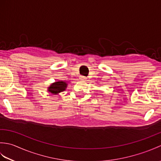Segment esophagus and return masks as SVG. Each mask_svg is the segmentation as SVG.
Masks as SVG:
<instances>
[{
    "label": "esophagus",
    "mask_w": 161,
    "mask_h": 161,
    "mask_svg": "<svg viewBox=\"0 0 161 161\" xmlns=\"http://www.w3.org/2000/svg\"><path fill=\"white\" fill-rule=\"evenodd\" d=\"M80 80H86V77H85V76H83V75H80Z\"/></svg>",
    "instance_id": "esophagus-1"
}]
</instances>
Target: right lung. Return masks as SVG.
I'll return each instance as SVG.
<instances>
[{"label": "right lung", "mask_w": 161, "mask_h": 161, "mask_svg": "<svg viewBox=\"0 0 161 161\" xmlns=\"http://www.w3.org/2000/svg\"><path fill=\"white\" fill-rule=\"evenodd\" d=\"M67 86V84L63 81H56L49 87L48 91L53 94H58L60 92L64 91Z\"/></svg>", "instance_id": "1"}]
</instances>
